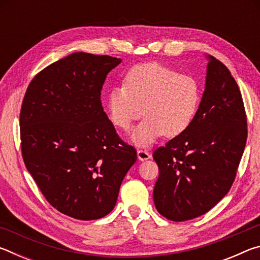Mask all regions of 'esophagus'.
I'll use <instances>...</instances> for the list:
<instances>
[{"mask_svg":"<svg viewBox=\"0 0 260 260\" xmlns=\"http://www.w3.org/2000/svg\"><path fill=\"white\" fill-rule=\"evenodd\" d=\"M138 158L140 160H148L151 158V155L147 150H138Z\"/></svg>","mask_w":260,"mask_h":260,"instance_id":"1","label":"esophagus"}]
</instances>
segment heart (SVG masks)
<instances>
[{
    "instance_id": "heart-1",
    "label": "heart",
    "mask_w": 260,
    "mask_h": 260,
    "mask_svg": "<svg viewBox=\"0 0 260 260\" xmlns=\"http://www.w3.org/2000/svg\"><path fill=\"white\" fill-rule=\"evenodd\" d=\"M200 103L201 87L195 78L159 63H144L126 73L124 85L108 91L107 111L112 124L122 131H129L143 111L146 118L131 140L147 147L161 135L177 138L184 133Z\"/></svg>"
}]
</instances>
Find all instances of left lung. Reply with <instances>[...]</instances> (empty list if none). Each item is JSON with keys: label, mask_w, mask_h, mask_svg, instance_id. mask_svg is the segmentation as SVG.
Instances as JSON below:
<instances>
[{"label": "left lung", "mask_w": 260, "mask_h": 260, "mask_svg": "<svg viewBox=\"0 0 260 260\" xmlns=\"http://www.w3.org/2000/svg\"><path fill=\"white\" fill-rule=\"evenodd\" d=\"M205 89L189 128L153 152L159 169L153 202L162 217L186 221L210 211L230 191L248 129L243 100L221 61L208 56Z\"/></svg>", "instance_id": "obj_1"}]
</instances>
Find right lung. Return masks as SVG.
I'll return each instance as SVG.
<instances>
[{
  "label": "right lung",
  "instance_id": "1",
  "mask_svg": "<svg viewBox=\"0 0 260 260\" xmlns=\"http://www.w3.org/2000/svg\"><path fill=\"white\" fill-rule=\"evenodd\" d=\"M121 63L108 55L74 52L43 69L20 110L21 155L46 200L79 220L103 218L136 161L101 102L108 73Z\"/></svg>",
  "mask_w": 260,
  "mask_h": 260
}]
</instances>
